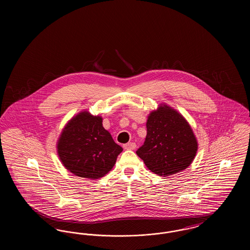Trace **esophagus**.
<instances>
[{"mask_svg": "<svg viewBox=\"0 0 250 250\" xmlns=\"http://www.w3.org/2000/svg\"><path fill=\"white\" fill-rule=\"evenodd\" d=\"M136 147H137V145L135 143H128L124 144V148L125 150H134Z\"/></svg>", "mask_w": 250, "mask_h": 250, "instance_id": "esophagus-1", "label": "esophagus"}]
</instances>
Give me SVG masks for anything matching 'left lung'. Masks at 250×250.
<instances>
[{"mask_svg":"<svg viewBox=\"0 0 250 250\" xmlns=\"http://www.w3.org/2000/svg\"><path fill=\"white\" fill-rule=\"evenodd\" d=\"M146 127L145 142L136 153L152 172L166 177L190 166L198 141L179 111L162 103L148 115Z\"/></svg>","mask_w":250,"mask_h":250,"instance_id":"obj_1","label":"left lung"}]
</instances>
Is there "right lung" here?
<instances>
[{
	"mask_svg": "<svg viewBox=\"0 0 250 250\" xmlns=\"http://www.w3.org/2000/svg\"><path fill=\"white\" fill-rule=\"evenodd\" d=\"M103 118L83 110L64 125L57 141V154L68 171L83 178L105 176L123 148L103 127Z\"/></svg>",
	"mask_w": 250,
	"mask_h": 250,
	"instance_id": "obj_1",
	"label": "right lung"
}]
</instances>
